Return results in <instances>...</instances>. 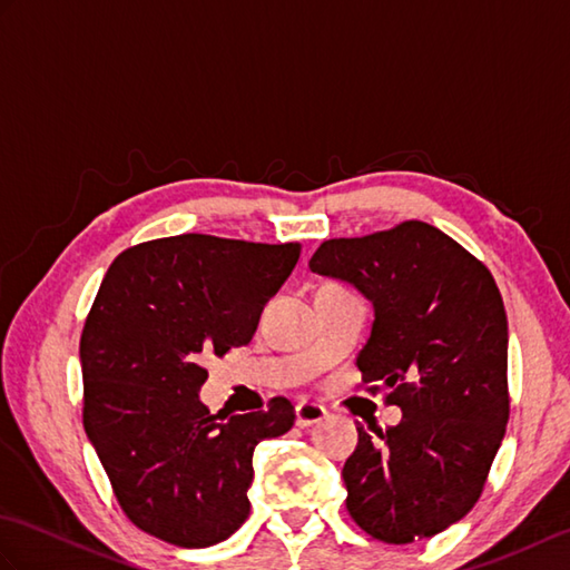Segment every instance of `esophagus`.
Masks as SVG:
<instances>
[{
    "label": "esophagus",
    "instance_id": "34e87169",
    "mask_svg": "<svg viewBox=\"0 0 570 570\" xmlns=\"http://www.w3.org/2000/svg\"><path fill=\"white\" fill-rule=\"evenodd\" d=\"M325 416H328V411H325L321 404H311V402L296 404V426H301V429H308V426H313V423H321Z\"/></svg>",
    "mask_w": 570,
    "mask_h": 570
}]
</instances>
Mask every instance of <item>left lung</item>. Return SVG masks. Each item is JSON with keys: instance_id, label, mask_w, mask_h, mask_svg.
I'll list each match as a JSON object with an SVG mask.
<instances>
[{"instance_id": "left-lung-1", "label": "left lung", "mask_w": 570, "mask_h": 570, "mask_svg": "<svg viewBox=\"0 0 570 570\" xmlns=\"http://www.w3.org/2000/svg\"><path fill=\"white\" fill-rule=\"evenodd\" d=\"M308 266L372 301L362 384L386 386L384 402L404 414L384 433L357 423L343 468L347 512L384 543L439 534L480 500L510 419L500 288L485 264L421 220L325 239Z\"/></svg>"}]
</instances>
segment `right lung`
Here are the masks:
<instances>
[{
  "label": "right lung",
  "mask_w": 570,
  "mask_h": 570,
  "mask_svg": "<svg viewBox=\"0 0 570 570\" xmlns=\"http://www.w3.org/2000/svg\"><path fill=\"white\" fill-rule=\"evenodd\" d=\"M298 242L176 235L125 249L80 335L82 426L135 527L184 549L220 543L249 517L252 453L294 426L274 396L252 414H210L203 360L252 341L298 262Z\"/></svg>",
  "instance_id": "obj_1"
}]
</instances>
